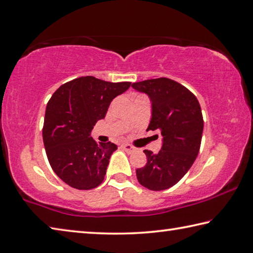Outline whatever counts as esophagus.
I'll use <instances>...</instances> for the list:
<instances>
[{
	"label": "esophagus",
	"mask_w": 253,
	"mask_h": 253,
	"mask_svg": "<svg viewBox=\"0 0 253 253\" xmlns=\"http://www.w3.org/2000/svg\"><path fill=\"white\" fill-rule=\"evenodd\" d=\"M122 148L124 149V151H126L127 153H131V152L135 151V148L132 147L131 145H129V144H123L122 145Z\"/></svg>",
	"instance_id": "34e87169"
}]
</instances>
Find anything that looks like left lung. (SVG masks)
Wrapping results in <instances>:
<instances>
[{
	"mask_svg": "<svg viewBox=\"0 0 253 253\" xmlns=\"http://www.w3.org/2000/svg\"><path fill=\"white\" fill-rule=\"evenodd\" d=\"M131 87L152 100V119L147 130H160L162 149H145L147 163L137 169L138 182L152 191L175 185L198 156L203 132V116L198 98L183 84L169 78L148 79Z\"/></svg>",
	"mask_w": 253,
	"mask_h": 253,
	"instance_id": "8db88e82",
	"label": "left lung"
}]
</instances>
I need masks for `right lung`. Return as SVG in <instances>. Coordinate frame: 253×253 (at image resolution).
Listing matches in <instances>:
<instances>
[{
    "label": "right lung",
    "mask_w": 253,
    "mask_h": 253,
    "mask_svg": "<svg viewBox=\"0 0 253 253\" xmlns=\"http://www.w3.org/2000/svg\"><path fill=\"white\" fill-rule=\"evenodd\" d=\"M130 83H109L92 76L63 84L46 104L43 144L53 172L77 190H91L104 181L113 143H97L90 131L105 118L110 101Z\"/></svg>",
    "instance_id": "add662e5"
}]
</instances>
